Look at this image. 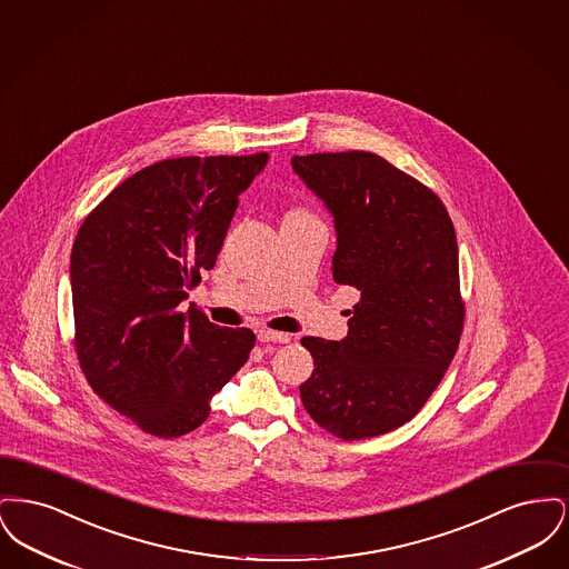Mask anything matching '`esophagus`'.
Returning a JSON list of instances; mask_svg holds the SVG:
<instances>
[{
	"mask_svg": "<svg viewBox=\"0 0 569 569\" xmlns=\"http://www.w3.org/2000/svg\"><path fill=\"white\" fill-rule=\"evenodd\" d=\"M258 341H260V343H288V341H290V335L262 328V330H258Z\"/></svg>",
	"mask_w": 569,
	"mask_h": 569,
	"instance_id": "obj_1",
	"label": "esophagus"
}]
</instances>
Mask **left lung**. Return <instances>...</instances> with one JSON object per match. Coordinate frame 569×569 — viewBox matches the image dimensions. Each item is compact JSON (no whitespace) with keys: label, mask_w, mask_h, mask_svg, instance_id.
<instances>
[{"label":"left lung","mask_w":569,"mask_h":569,"mask_svg":"<svg viewBox=\"0 0 569 569\" xmlns=\"http://www.w3.org/2000/svg\"><path fill=\"white\" fill-rule=\"evenodd\" d=\"M292 170L335 221L332 279L360 292L348 337H302L309 416L346 441L411 420L448 371L465 307L459 247L433 191L376 153L295 156Z\"/></svg>","instance_id":"1"}]
</instances>
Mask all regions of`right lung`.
<instances>
[{
    "mask_svg": "<svg viewBox=\"0 0 569 569\" xmlns=\"http://www.w3.org/2000/svg\"><path fill=\"white\" fill-rule=\"evenodd\" d=\"M269 153L177 158L138 170L82 221L70 283L82 373L144 433L198 429L256 337L179 305L216 267L239 196Z\"/></svg>",
    "mask_w": 569,
    "mask_h": 569,
    "instance_id": "1",
    "label": "right lung"
}]
</instances>
